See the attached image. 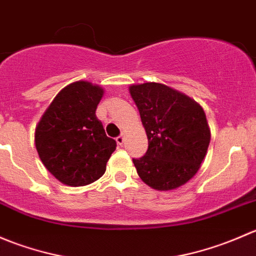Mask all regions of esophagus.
Segmentation results:
<instances>
[{
    "instance_id": "1",
    "label": "esophagus",
    "mask_w": 256,
    "mask_h": 256,
    "mask_svg": "<svg viewBox=\"0 0 256 256\" xmlns=\"http://www.w3.org/2000/svg\"><path fill=\"white\" fill-rule=\"evenodd\" d=\"M116 142H118V144H122L124 142H125V135H124V134H121L120 136H118V138H116Z\"/></svg>"
}]
</instances>
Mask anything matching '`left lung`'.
Segmentation results:
<instances>
[{
    "mask_svg": "<svg viewBox=\"0 0 256 256\" xmlns=\"http://www.w3.org/2000/svg\"><path fill=\"white\" fill-rule=\"evenodd\" d=\"M130 94L148 138L144 156L132 158L138 176L157 190L180 187L198 172L210 141L202 106L160 82L131 85Z\"/></svg>",
    "mask_w": 256,
    "mask_h": 256,
    "instance_id": "left-lung-1",
    "label": "left lung"
}]
</instances>
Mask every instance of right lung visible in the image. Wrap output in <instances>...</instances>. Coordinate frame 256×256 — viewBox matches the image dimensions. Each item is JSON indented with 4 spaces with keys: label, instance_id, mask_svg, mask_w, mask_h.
I'll use <instances>...</instances> for the list:
<instances>
[{
    "label": "right lung",
    "instance_id": "add662e5",
    "mask_svg": "<svg viewBox=\"0 0 256 256\" xmlns=\"http://www.w3.org/2000/svg\"><path fill=\"white\" fill-rule=\"evenodd\" d=\"M104 90L76 82L58 92L36 128V148L46 168L72 187L99 180L116 148L95 115Z\"/></svg>",
    "mask_w": 256,
    "mask_h": 256
}]
</instances>
